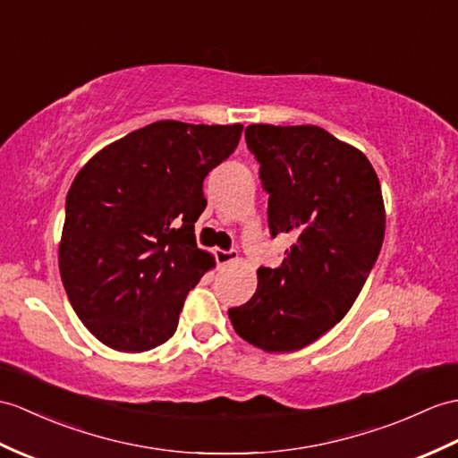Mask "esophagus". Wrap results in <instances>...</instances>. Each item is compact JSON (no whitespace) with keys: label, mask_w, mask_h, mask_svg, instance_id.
Returning <instances> with one entry per match:
<instances>
[{"label":"esophagus","mask_w":458,"mask_h":458,"mask_svg":"<svg viewBox=\"0 0 458 458\" xmlns=\"http://www.w3.org/2000/svg\"><path fill=\"white\" fill-rule=\"evenodd\" d=\"M215 255H216V263L220 265V267H225V265H230V263H233V261L238 259V253L233 251V250H230V251L216 250Z\"/></svg>","instance_id":"obj_1"}]
</instances>
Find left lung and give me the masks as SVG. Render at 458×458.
I'll use <instances>...</instances> for the list:
<instances>
[{
  "label": "left lung",
  "instance_id": "left-lung-1",
  "mask_svg": "<svg viewBox=\"0 0 458 458\" xmlns=\"http://www.w3.org/2000/svg\"><path fill=\"white\" fill-rule=\"evenodd\" d=\"M246 142L269 193V230L293 246L258 269L251 299L230 322L267 353L302 349L353 306L386 228L380 181L367 156L314 124H250Z\"/></svg>",
  "mask_w": 458,
  "mask_h": 458
}]
</instances>
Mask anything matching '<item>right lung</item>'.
<instances>
[{
	"label": "right lung",
	"mask_w": 458,
	"mask_h": 458,
	"mask_svg": "<svg viewBox=\"0 0 458 458\" xmlns=\"http://www.w3.org/2000/svg\"><path fill=\"white\" fill-rule=\"evenodd\" d=\"M242 131L157 121L105 146L78 172L58 267L72 308L103 345L142 353L174 335L187 293L216 265L195 240L203 181Z\"/></svg>",
	"instance_id": "1"
}]
</instances>
